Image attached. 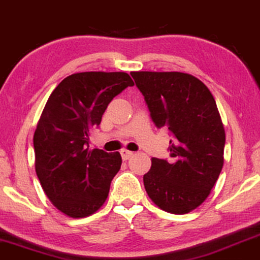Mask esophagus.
Wrapping results in <instances>:
<instances>
[{
  "mask_svg": "<svg viewBox=\"0 0 260 260\" xmlns=\"http://www.w3.org/2000/svg\"><path fill=\"white\" fill-rule=\"evenodd\" d=\"M120 154H121V158H123V160H127L134 155V152H130V150H126V149H121Z\"/></svg>",
  "mask_w": 260,
  "mask_h": 260,
  "instance_id": "34e87169",
  "label": "esophagus"
}]
</instances>
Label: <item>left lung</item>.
Returning a JSON list of instances; mask_svg holds the SVG:
<instances>
[{
    "mask_svg": "<svg viewBox=\"0 0 260 260\" xmlns=\"http://www.w3.org/2000/svg\"><path fill=\"white\" fill-rule=\"evenodd\" d=\"M155 126L168 127L170 158L152 159L143 176L156 206L184 214L210 195L223 168L225 133L212 94L182 72H131Z\"/></svg>",
    "mask_w": 260,
    "mask_h": 260,
    "instance_id": "obj_1",
    "label": "left lung"
}]
</instances>
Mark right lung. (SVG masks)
Instances as JSON below:
<instances>
[{"mask_svg": "<svg viewBox=\"0 0 260 260\" xmlns=\"http://www.w3.org/2000/svg\"><path fill=\"white\" fill-rule=\"evenodd\" d=\"M133 85L125 72H81L48 99L34 135L35 166L44 193L66 216H90L107 199L121 156L90 150L89 135L113 98Z\"/></svg>", "mask_w": 260, "mask_h": 260, "instance_id": "add662e5", "label": "right lung"}]
</instances>
